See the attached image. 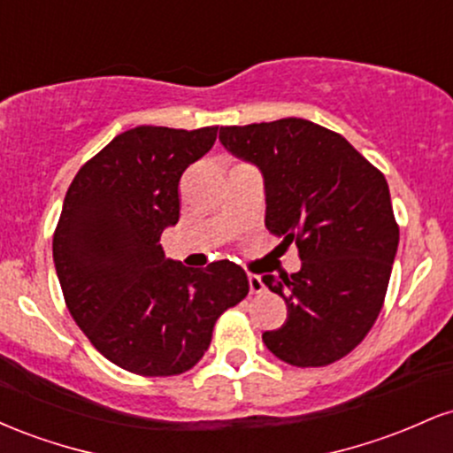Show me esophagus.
<instances>
[{"instance_id": "1", "label": "esophagus", "mask_w": 453, "mask_h": 453, "mask_svg": "<svg viewBox=\"0 0 453 453\" xmlns=\"http://www.w3.org/2000/svg\"><path fill=\"white\" fill-rule=\"evenodd\" d=\"M249 289H251V294H262L264 292V283L262 279L257 277V274H249Z\"/></svg>"}]
</instances>
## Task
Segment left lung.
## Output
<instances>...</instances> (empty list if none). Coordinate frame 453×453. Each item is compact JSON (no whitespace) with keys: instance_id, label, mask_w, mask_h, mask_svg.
<instances>
[{"instance_id":"8db88e82","label":"left lung","mask_w":453,"mask_h":453,"mask_svg":"<svg viewBox=\"0 0 453 453\" xmlns=\"http://www.w3.org/2000/svg\"><path fill=\"white\" fill-rule=\"evenodd\" d=\"M219 140L262 170L266 227L296 242L303 262L294 274L262 277L288 304V321L262 341L298 368L341 360L386 300L398 249L386 176L341 134L306 119L221 127Z\"/></svg>"}]
</instances>
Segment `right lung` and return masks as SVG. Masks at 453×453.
<instances>
[{
    "mask_svg": "<svg viewBox=\"0 0 453 453\" xmlns=\"http://www.w3.org/2000/svg\"><path fill=\"white\" fill-rule=\"evenodd\" d=\"M217 126H140L119 134L78 170L53 236L70 315L123 371L174 377L202 360L212 327L249 294L230 259L187 268L168 259L161 232L179 221V180L209 153Z\"/></svg>",
    "mask_w": 453,
    "mask_h": 453,
    "instance_id": "obj_1",
    "label": "right lung"
}]
</instances>
